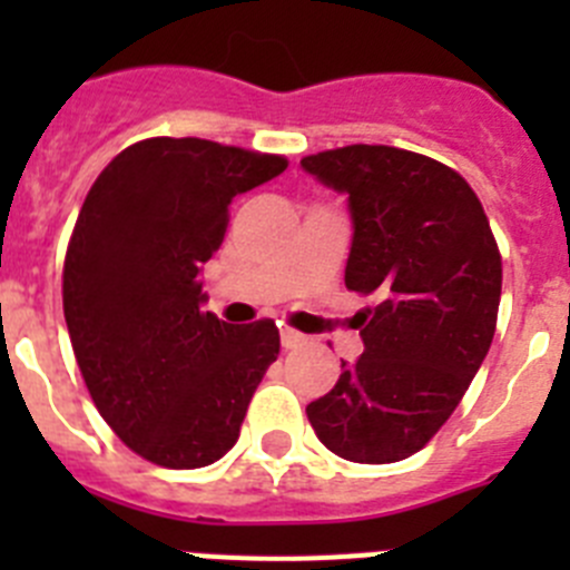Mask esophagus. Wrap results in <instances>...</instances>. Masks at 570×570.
Returning a JSON list of instances; mask_svg holds the SVG:
<instances>
[{
    "label": "esophagus",
    "instance_id": "esophagus-1",
    "mask_svg": "<svg viewBox=\"0 0 570 570\" xmlns=\"http://www.w3.org/2000/svg\"><path fill=\"white\" fill-rule=\"evenodd\" d=\"M279 340H282V347H285V351H294V347H302V345H305V342H308V336H302L299 331L282 328Z\"/></svg>",
    "mask_w": 570,
    "mask_h": 570
}]
</instances>
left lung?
<instances>
[{
  "label": "left lung",
  "instance_id": "1",
  "mask_svg": "<svg viewBox=\"0 0 570 570\" xmlns=\"http://www.w3.org/2000/svg\"><path fill=\"white\" fill-rule=\"evenodd\" d=\"M302 170L347 196L345 285L374 296L354 325L362 356L305 407L336 456L385 465L445 425L497 331L502 259L482 203L456 170L414 150L347 145Z\"/></svg>",
  "mask_w": 570,
  "mask_h": 570
}]
</instances>
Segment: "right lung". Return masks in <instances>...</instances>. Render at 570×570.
<instances>
[{
	"label": "right lung",
	"mask_w": 570,
	"mask_h": 570,
	"mask_svg": "<svg viewBox=\"0 0 570 570\" xmlns=\"http://www.w3.org/2000/svg\"><path fill=\"white\" fill-rule=\"evenodd\" d=\"M288 168L282 156L208 139L130 145L85 196L62 274L70 345L114 434L163 468L225 456L279 354L271 320L205 311L203 265L234 196Z\"/></svg>",
	"instance_id": "1"
}]
</instances>
